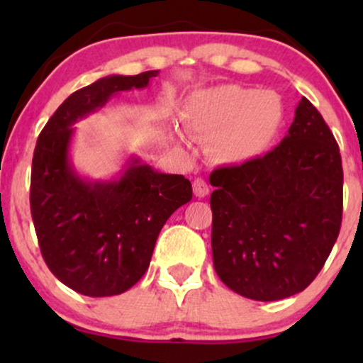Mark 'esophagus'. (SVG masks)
Listing matches in <instances>:
<instances>
[{
  "instance_id": "esophagus-1",
  "label": "esophagus",
  "mask_w": 363,
  "mask_h": 363,
  "mask_svg": "<svg viewBox=\"0 0 363 363\" xmlns=\"http://www.w3.org/2000/svg\"><path fill=\"white\" fill-rule=\"evenodd\" d=\"M193 191L198 198H205V196H208V193H210V187H208V184L203 181V179H194Z\"/></svg>"
}]
</instances>
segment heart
Wrapping results in <instances>:
<instances>
[{
    "instance_id": "obj_1",
    "label": "heart",
    "mask_w": 363,
    "mask_h": 363,
    "mask_svg": "<svg viewBox=\"0 0 363 363\" xmlns=\"http://www.w3.org/2000/svg\"><path fill=\"white\" fill-rule=\"evenodd\" d=\"M285 104L277 91L227 83L191 94L181 118L191 135L208 141L211 160L244 165L273 148L285 126ZM176 136L186 140L181 131Z\"/></svg>"
}]
</instances>
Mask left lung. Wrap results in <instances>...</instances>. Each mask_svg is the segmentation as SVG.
Returning a JSON list of instances; mask_svg holds the SVG:
<instances>
[{
	"label": "left lung",
	"instance_id": "8db88e82",
	"mask_svg": "<svg viewBox=\"0 0 363 363\" xmlns=\"http://www.w3.org/2000/svg\"><path fill=\"white\" fill-rule=\"evenodd\" d=\"M215 272L235 294L272 302L306 290L338 239L343 167L323 116L302 97L277 148L210 177Z\"/></svg>",
	"mask_w": 363,
	"mask_h": 363
}]
</instances>
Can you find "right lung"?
I'll return each instance as SVG.
<instances>
[{
    "label": "right lung",
    "mask_w": 363,
    "mask_h": 363,
    "mask_svg": "<svg viewBox=\"0 0 363 363\" xmlns=\"http://www.w3.org/2000/svg\"><path fill=\"white\" fill-rule=\"evenodd\" d=\"M157 74H109L73 91L37 140L30 210L40 252L57 280L86 297L131 289L169 216L193 198L189 179L158 172L135 155L111 179L82 176L72 160L74 124L121 91L147 89Z\"/></svg>",
    "instance_id": "add662e5"
}]
</instances>
